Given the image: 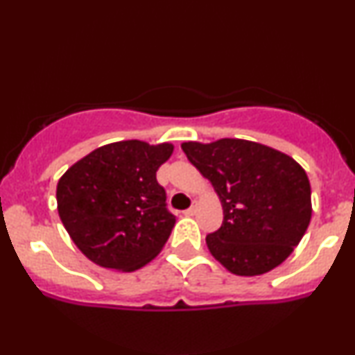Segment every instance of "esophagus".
Returning a JSON list of instances; mask_svg holds the SVG:
<instances>
[{
    "label": "esophagus",
    "instance_id": "esophagus-1",
    "mask_svg": "<svg viewBox=\"0 0 355 355\" xmlns=\"http://www.w3.org/2000/svg\"><path fill=\"white\" fill-rule=\"evenodd\" d=\"M197 209H198V202L195 200V202H193V205H191L189 210H185V211H183V214H185V215H189V217H191V215H195V214H197Z\"/></svg>",
    "mask_w": 355,
    "mask_h": 355
}]
</instances>
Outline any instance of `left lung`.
<instances>
[{
    "label": "left lung",
    "mask_w": 355,
    "mask_h": 355,
    "mask_svg": "<svg viewBox=\"0 0 355 355\" xmlns=\"http://www.w3.org/2000/svg\"><path fill=\"white\" fill-rule=\"evenodd\" d=\"M182 150L222 203V227L205 239L214 259L242 277L279 267L311 223V182L302 166L242 138L185 141Z\"/></svg>",
    "instance_id": "1"
}]
</instances>
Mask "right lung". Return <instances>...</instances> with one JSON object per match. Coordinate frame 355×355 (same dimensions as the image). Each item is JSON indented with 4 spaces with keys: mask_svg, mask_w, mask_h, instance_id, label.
<instances>
[{
    "mask_svg": "<svg viewBox=\"0 0 355 355\" xmlns=\"http://www.w3.org/2000/svg\"><path fill=\"white\" fill-rule=\"evenodd\" d=\"M172 144L123 140L73 164L56 185L58 215L75 245L96 266L133 272L162 252L175 225L157 172Z\"/></svg>",
    "mask_w": 355,
    "mask_h": 355,
    "instance_id": "1",
    "label": "right lung"
}]
</instances>
